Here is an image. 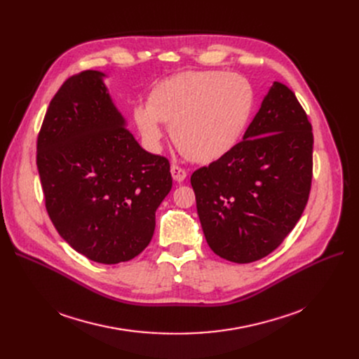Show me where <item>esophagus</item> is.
<instances>
[{"instance_id":"obj_1","label":"esophagus","mask_w":359,"mask_h":359,"mask_svg":"<svg viewBox=\"0 0 359 359\" xmlns=\"http://www.w3.org/2000/svg\"><path fill=\"white\" fill-rule=\"evenodd\" d=\"M170 172H172V176H173V180H176V182H183L186 177H187V173H186V170L184 168H182L180 165H177V164H173L172 165V168H170Z\"/></svg>"}]
</instances>
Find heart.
<instances>
[{"mask_svg": "<svg viewBox=\"0 0 359 359\" xmlns=\"http://www.w3.org/2000/svg\"><path fill=\"white\" fill-rule=\"evenodd\" d=\"M253 106V91L241 75L224 71H187L151 90L148 104L134 109L144 142L158 148L161 123L180 153L196 163L218 160L234 147Z\"/></svg>", "mask_w": 359, "mask_h": 359, "instance_id": "heart-1", "label": "heart"}]
</instances>
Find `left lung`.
Wrapping results in <instances>:
<instances>
[{
  "label": "left lung",
  "mask_w": 359,
  "mask_h": 359,
  "mask_svg": "<svg viewBox=\"0 0 359 359\" xmlns=\"http://www.w3.org/2000/svg\"><path fill=\"white\" fill-rule=\"evenodd\" d=\"M313 142L295 94L275 81L243 141L191 177L202 230L215 255L250 263L284 241L309 201Z\"/></svg>",
  "instance_id": "1"
}]
</instances>
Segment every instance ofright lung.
Returning <instances> with one entry per match:
<instances>
[{"mask_svg":"<svg viewBox=\"0 0 359 359\" xmlns=\"http://www.w3.org/2000/svg\"><path fill=\"white\" fill-rule=\"evenodd\" d=\"M100 71L69 77L49 103L37 137L46 211L69 246L115 265L138 256L172 189L170 163L147 153L113 104Z\"/></svg>","mask_w":359,"mask_h":359,"instance_id":"1","label":"right lung"}]
</instances>
